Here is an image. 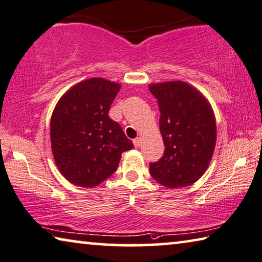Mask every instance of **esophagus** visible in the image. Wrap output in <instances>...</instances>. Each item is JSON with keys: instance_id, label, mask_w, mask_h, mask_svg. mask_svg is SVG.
I'll list each match as a JSON object with an SVG mask.
<instances>
[{"instance_id": "34e87169", "label": "esophagus", "mask_w": 262, "mask_h": 262, "mask_svg": "<svg viewBox=\"0 0 262 262\" xmlns=\"http://www.w3.org/2000/svg\"><path fill=\"white\" fill-rule=\"evenodd\" d=\"M133 143H134L135 147H140V144H141V139L140 138H136L133 140Z\"/></svg>"}]
</instances>
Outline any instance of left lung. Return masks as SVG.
<instances>
[{
    "label": "left lung",
    "mask_w": 262,
    "mask_h": 262,
    "mask_svg": "<svg viewBox=\"0 0 262 262\" xmlns=\"http://www.w3.org/2000/svg\"><path fill=\"white\" fill-rule=\"evenodd\" d=\"M160 108L165 154L150 163V175L167 188L196 182L208 168L216 143V122L206 96L183 81L150 83Z\"/></svg>",
    "instance_id": "obj_1"
}]
</instances>
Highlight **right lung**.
Listing matches in <instances>:
<instances>
[{
  "label": "right lung",
  "instance_id": "add662e5",
  "mask_svg": "<svg viewBox=\"0 0 262 262\" xmlns=\"http://www.w3.org/2000/svg\"><path fill=\"white\" fill-rule=\"evenodd\" d=\"M121 84L92 77L70 87L50 119V143L60 173L75 186L92 188L118 168L121 154L134 147L108 116Z\"/></svg>",
  "mask_w": 262,
  "mask_h": 262
}]
</instances>
